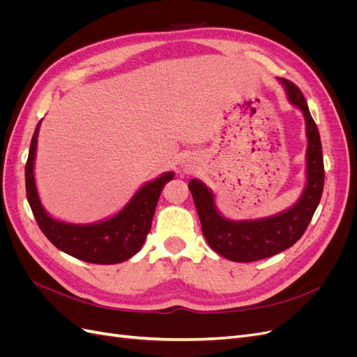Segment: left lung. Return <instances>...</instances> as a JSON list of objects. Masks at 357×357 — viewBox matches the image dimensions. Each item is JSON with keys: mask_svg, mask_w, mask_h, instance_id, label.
Returning <instances> with one entry per match:
<instances>
[{"mask_svg": "<svg viewBox=\"0 0 357 357\" xmlns=\"http://www.w3.org/2000/svg\"><path fill=\"white\" fill-rule=\"evenodd\" d=\"M284 84L287 98L305 117L307 126V186L299 201L289 210L273 218L235 222L225 219L214 205V197L199 180L189 181V189L199 215L202 234L215 253L234 262H255L274 256L294 245L312 219L320 202L325 185L321 142L314 119L311 117L307 101L301 89L287 79H278Z\"/></svg>", "mask_w": 357, "mask_h": 357, "instance_id": "1", "label": "left lung"}]
</instances>
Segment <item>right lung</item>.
I'll use <instances>...</instances> for the list:
<instances>
[{
  "mask_svg": "<svg viewBox=\"0 0 357 357\" xmlns=\"http://www.w3.org/2000/svg\"><path fill=\"white\" fill-rule=\"evenodd\" d=\"M40 122L31 139L29 155L25 165L26 198L41 232L59 250L80 261L100 265L121 264L132 257L142 248L152 228V219L160 192L174 172L158 177L139 189L126 207L112 219L93 225H71L52 219L40 202L36 180L34 160Z\"/></svg>",
  "mask_w": 357,
  "mask_h": 357,
  "instance_id": "obj_1",
  "label": "right lung"
}]
</instances>
